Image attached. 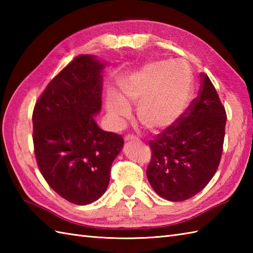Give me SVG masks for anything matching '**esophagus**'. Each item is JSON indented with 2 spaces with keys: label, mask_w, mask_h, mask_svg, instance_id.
<instances>
[{
  "label": "esophagus",
  "mask_w": 253,
  "mask_h": 253,
  "mask_svg": "<svg viewBox=\"0 0 253 253\" xmlns=\"http://www.w3.org/2000/svg\"><path fill=\"white\" fill-rule=\"evenodd\" d=\"M125 140H126V141H138L139 139H138V137L133 136V135H127V136L125 137Z\"/></svg>",
  "instance_id": "obj_1"
}]
</instances>
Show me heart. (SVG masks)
Wrapping results in <instances>:
<instances>
[{
    "label": "heart",
    "instance_id": "1",
    "mask_svg": "<svg viewBox=\"0 0 253 253\" xmlns=\"http://www.w3.org/2000/svg\"><path fill=\"white\" fill-rule=\"evenodd\" d=\"M190 95L191 77L185 65L153 62L131 76L117 96H107L106 110L121 124L129 118L130 107L138 104L139 121L147 129L159 132L184 115Z\"/></svg>",
    "mask_w": 253,
    "mask_h": 253
}]
</instances>
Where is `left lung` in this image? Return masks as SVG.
I'll list each match as a JSON object with an SVG mask.
<instances>
[{"label":"left lung","instance_id":"left-lung-1","mask_svg":"<svg viewBox=\"0 0 253 253\" xmlns=\"http://www.w3.org/2000/svg\"><path fill=\"white\" fill-rule=\"evenodd\" d=\"M201 90L178 121L151 140L147 177L169 201L190 199L206 187L221 161L226 112L208 75Z\"/></svg>","mask_w":253,"mask_h":253}]
</instances>
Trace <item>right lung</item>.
I'll list each match as a JSON object with an SVG mask.
<instances>
[{
    "label": "right lung",
    "instance_id": "obj_1",
    "mask_svg": "<svg viewBox=\"0 0 253 253\" xmlns=\"http://www.w3.org/2000/svg\"><path fill=\"white\" fill-rule=\"evenodd\" d=\"M105 63L79 55L51 80L32 114L38 166L47 184L65 200L85 206L103 196L123 137L102 130L94 121L101 111Z\"/></svg>",
    "mask_w": 253,
    "mask_h": 253
}]
</instances>
